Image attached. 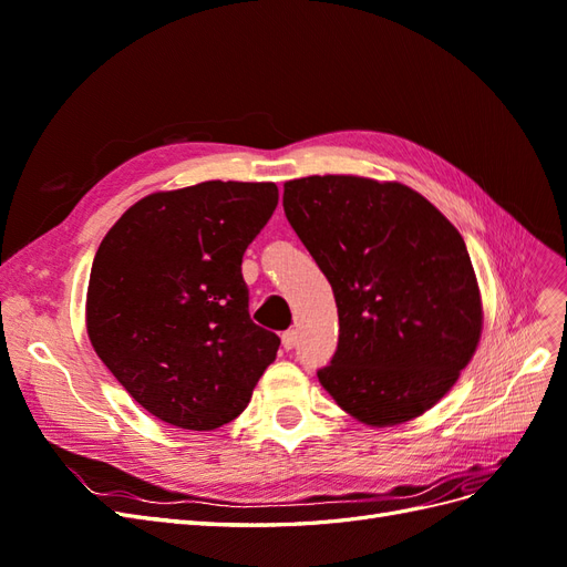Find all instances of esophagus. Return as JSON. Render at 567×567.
I'll return each instance as SVG.
<instances>
[{"instance_id":"esophagus-1","label":"esophagus","mask_w":567,"mask_h":567,"mask_svg":"<svg viewBox=\"0 0 567 567\" xmlns=\"http://www.w3.org/2000/svg\"><path fill=\"white\" fill-rule=\"evenodd\" d=\"M296 342H298V331H296V329H288V331L281 333V346H284L286 350H293Z\"/></svg>"}]
</instances>
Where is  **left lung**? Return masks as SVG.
Masks as SVG:
<instances>
[{"label":"left lung","instance_id":"1","mask_svg":"<svg viewBox=\"0 0 567 567\" xmlns=\"http://www.w3.org/2000/svg\"><path fill=\"white\" fill-rule=\"evenodd\" d=\"M284 210L338 307L321 385L369 425L421 416L456 383L483 329L461 234L409 186L364 177L286 182Z\"/></svg>","mask_w":567,"mask_h":567}]
</instances>
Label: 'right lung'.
<instances>
[{"label":"right lung","instance_id":"1","mask_svg":"<svg viewBox=\"0 0 567 567\" xmlns=\"http://www.w3.org/2000/svg\"><path fill=\"white\" fill-rule=\"evenodd\" d=\"M277 203L269 182H203L134 203L101 241L87 333L148 414L215 431L248 406L281 340L250 319L241 262Z\"/></svg>","mask_w":567,"mask_h":567}]
</instances>
